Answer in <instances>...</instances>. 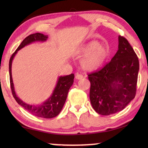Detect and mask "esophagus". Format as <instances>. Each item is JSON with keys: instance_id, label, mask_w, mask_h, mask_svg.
I'll return each instance as SVG.
<instances>
[{"instance_id": "1", "label": "esophagus", "mask_w": 148, "mask_h": 148, "mask_svg": "<svg viewBox=\"0 0 148 148\" xmlns=\"http://www.w3.org/2000/svg\"><path fill=\"white\" fill-rule=\"evenodd\" d=\"M82 78H83V76H82V74H76V79H81Z\"/></svg>"}]
</instances>
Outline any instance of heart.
<instances>
[{"instance_id":"heart-1","label":"heart","mask_w":148,"mask_h":148,"mask_svg":"<svg viewBox=\"0 0 148 148\" xmlns=\"http://www.w3.org/2000/svg\"><path fill=\"white\" fill-rule=\"evenodd\" d=\"M79 56H85L80 62L82 69L93 71L99 69L106 61L110 55L108 47L101 45L98 40H92L82 46L77 51Z\"/></svg>"}]
</instances>
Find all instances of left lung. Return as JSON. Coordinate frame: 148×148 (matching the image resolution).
<instances>
[{
  "mask_svg": "<svg viewBox=\"0 0 148 148\" xmlns=\"http://www.w3.org/2000/svg\"><path fill=\"white\" fill-rule=\"evenodd\" d=\"M118 42V50L111 61L88 75L91 104L102 116L121 111L136 95L138 59L126 38L119 36Z\"/></svg>",
  "mask_w": 148,
  "mask_h": 148,
  "instance_id": "8db88e82",
  "label": "left lung"
}]
</instances>
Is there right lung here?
I'll return each mask as SVG.
<instances>
[{
  "label": "right lung",
  "instance_id": "add662e5",
  "mask_svg": "<svg viewBox=\"0 0 148 148\" xmlns=\"http://www.w3.org/2000/svg\"><path fill=\"white\" fill-rule=\"evenodd\" d=\"M47 38H48L47 35H44L43 34L38 33V32L32 34L26 37L22 41L21 44L19 45L16 51L12 54V57H10L9 61V73L12 92L17 103L23 107L24 109H25L27 112H29V113L35 116L49 119L58 116L59 114L61 112L66 100L69 89L73 84L74 74H71L67 75V76H59L58 79H57L56 87H55L51 95L46 101L42 102L41 104H29L25 103L22 100L20 99L15 91L12 76V61H13V59L17 51L25 46L34 43V42H46Z\"/></svg>",
  "mask_w": 148,
  "mask_h": 148
}]
</instances>
